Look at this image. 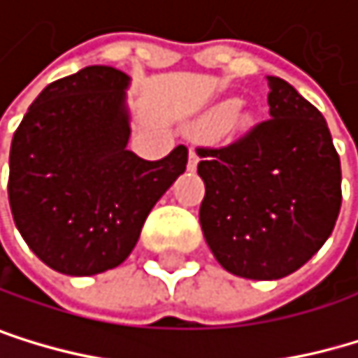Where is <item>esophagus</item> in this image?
<instances>
[{
  "mask_svg": "<svg viewBox=\"0 0 358 358\" xmlns=\"http://www.w3.org/2000/svg\"><path fill=\"white\" fill-rule=\"evenodd\" d=\"M196 166H199V151L189 149V153H187V171H196Z\"/></svg>",
  "mask_w": 358,
  "mask_h": 358,
  "instance_id": "obj_1",
  "label": "esophagus"
}]
</instances>
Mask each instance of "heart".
Returning <instances> with one entry per match:
<instances>
[{"instance_id":"b5f03b06","label":"heart","mask_w":358,"mask_h":358,"mask_svg":"<svg viewBox=\"0 0 358 358\" xmlns=\"http://www.w3.org/2000/svg\"><path fill=\"white\" fill-rule=\"evenodd\" d=\"M211 126H217V132L224 136H235V134L245 132L252 126V113L239 100H226L213 106L201 121L203 130Z\"/></svg>"}]
</instances>
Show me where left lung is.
<instances>
[{
    "mask_svg": "<svg viewBox=\"0 0 358 358\" xmlns=\"http://www.w3.org/2000/svg\"><path fill=\"white\" fill-rule=\"evenodd\" d=\"M269 121L222 149H199L201 228L232 275L280 280L329 239L342 207V166L322 113L278 76Z\"/></svg>",
    "mask_w": 358,
    "mask_h": 358,
    "instance_id": "left-lung-1",
    "label": "left lung"
}]
</instances>
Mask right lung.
<instances>
[{
  "mask_svg": "<svg viewBox=\"0 0 358 358\" xmlns=\"http://www.w3.org/2000/svg\"><path fill=\"white\" fill-rule=\"evenodd\" d=\"M130 76L87 66L42 89L10 147L8 199L29 250L64 275L115 269L183 175L187 149L147 162L128 151Z\"/></svg>",
  "mask_w": 358,
  "mask_h": 358,
  "instance_id": "1",
  "label": "right lung"
}]
</instances>
